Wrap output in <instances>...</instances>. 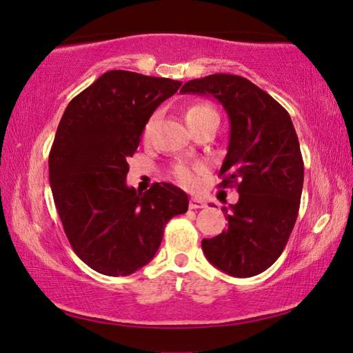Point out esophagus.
<instances>
[{"label":"esophagus","instance_id":"34e87169","mask_svg":"<svg viewBox=\"0 0 353 353\" xmlns=\"http://www.w3.org/2000/svg\"><path fill=\"white\" fill-rule=\"evenodd\" d=\"M201 208H206V203L201 199L197 197H191L190 200V209H201Z\"/></svg>","mask_w":353,"mask_h":353}]
</instances>
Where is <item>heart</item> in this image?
<instances>
[{"instance_id": "b5f03b06", "label": "heart", "mask_w": 353, "mask_h": 353, "mask_svg": "<svg viewBox=\"0 0 353 353\" xmlns=\"http://www.w3.org/2000/svg\"><path fill=\"white\" fill-rule=\"evenodd\" d=\"M212 115H216V112L211 106H209V104L194 103L188 109H186L185 119H186V124L190 125V129H192V127H196L197 124L203 123L205 119H208ZM153 123H154V117L150 118L145 123L144 130H142V137H144V139H147L150 137V133H152ZM200 171H203V167H200V165L179 163L174 167V177L185 186H194L199 181Z\"/></svg>"}]
</instances>
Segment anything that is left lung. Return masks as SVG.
Here are the masks:
<instances>
[{"label": "left lung", "instance_id": "obj_1", "mask_svg": "<svg viewBox=\"0 0 353 353\" xmlns=\"http://www.w3.org/2000/svg\"><path fill=\"white\" fill-rule=\"evenodd\" d=\"M182 94L214 97L230 123L221 186H236L238 203L223 208L229 228L201 241L205 256L235 277L256 276L287 245L301 206L303 159L288 112L250 80L212 74L190 80Z\"/></svg>", "mask_w": 353, "mask_h": 353}]
</instances>
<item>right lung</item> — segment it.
Listing matches in <instances>:
<instances>
[{
    "instance_id": "1",
    "label": "right lung",
    "mask_w": 353,
    "mask_h": 353,
    "mask_svg": "<svg viewBox=\"0 0 353 353\" xmlns=\"http://www.w3.org/2000/svg\"><path fill=\"white\" fill-rule=\"evenodd\" d=\"M182 81L114 70L66 106L48 170L52 199L66 238L95 272L127 276L148 264L163 228L188 211V196L171 183L145 192L127 186V159L145 123Z\"/></svg>"
}]
</instances>
